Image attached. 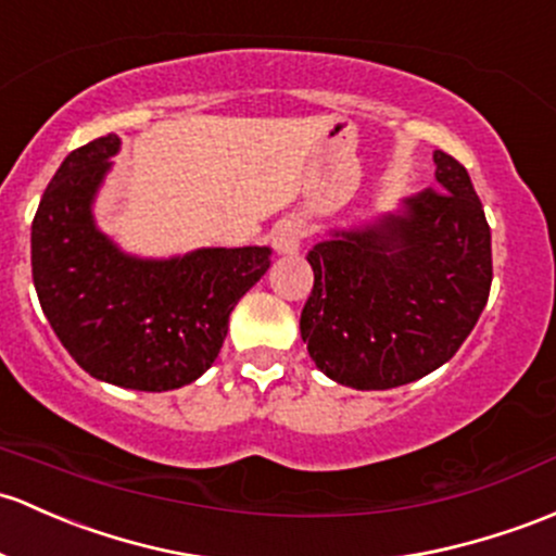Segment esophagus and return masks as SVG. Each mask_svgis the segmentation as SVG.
<instances>
[{
    "mask_svg": "<svg viewBox=\"0 0 556 556\" xmlns=\"http://www.w3.org/2000/svg\"><path fill=\"white\" fill-rule=\"evenodd\" d=\"M302 238H304L302 225L294 223V219H286V223H280L276 232H273V247H276L280 254H294L300 252Z\"/></svg>",
    "mask_w": 556,
    "mask_h": 556,
    "instance_id": "obj_1",
    "label": "esophagus"
}]
</instances>
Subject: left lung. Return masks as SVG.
<instances>
[{"label":"left lung","instance_id":"1","mask_svg":"<svg viewBox=\"0 0 556 556\" xmlns=\"http://www.w3.org/2000/svg\"><path fill=\"white\" fill-rule=\"evenodd\" d=\"M438 188L403 217L337 232L307 254L313 291L300 331L326 376L390 390L456 355L491 294V228L456 159L434 151Z\"/></svg>","mask_w":556,"mask_h":556}]
</instances>
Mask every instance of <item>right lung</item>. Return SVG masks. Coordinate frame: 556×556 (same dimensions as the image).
I'll use <instances>...</instances> for the list:
<instances>
[{"mask_svg": "<svg viewBox=\"0 0 556 556\" xmlns=\"http://www.w3.org/2000/svg\"><path fill=\"white\" fill-rule=\"evenodd\" d=\"M118 151L98 137L71 151L31 223V276L52 331L94 379L164 392L219 355L238 300L267 273L270 249H201L132 260L94 230L89 204Z\"/></svg>", "mask_w": 556, "mask_h": 556, "instance_id": "add662e5", "label": "right lung"}]
</instances>
